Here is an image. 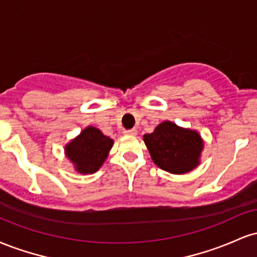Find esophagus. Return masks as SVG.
<instances>
[{
  "instance_id": "34e87169",
  "label": "esophagus",
  "mask_w": 257,
  "mask_h": 257,
  "mask_svg": "<svg viewBox=\"0 0 257 257\" xmlns=\"http://www.w3.org/2000/svg\"><path fill=\"white\" fill-rule=\"evenodd\" d=\"M125 135H129V137H134V135L138 134L137 129H129V131H124Z\"/></svg>"
}]
</instances>
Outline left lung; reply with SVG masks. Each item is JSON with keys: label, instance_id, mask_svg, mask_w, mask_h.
<instances>
[{"label": "left lung", "instance_id": "1", "mask_svg": "<svg viewBox=\"0 0 257 257\" xmlns=\"http://www.w3.org/2000/svg\"><path fill=\"white\" fill-rule=\"evenodd\" d=\"M144 143L153 163L176 175L196 169L204 149V140L198 132L182 128L170 120H164L151 134L144 135Z\"/></svg>", "mask_w": 257, "mask_h": 257}]
</instances>
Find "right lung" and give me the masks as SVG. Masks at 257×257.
<instances>
[{"label": "right lung", "instance_id": "1", "mask_svg": "<svg viewBox=\"0 0 257 257\" xmlns=\"http://www.w3.org/2000/svg\"><path fill=\"white\" fill-rule=\"evenodd\" d=\"M113 140L100 129L88 125L65 145V156L79 174H93L101 168L107 158Z\"/></svg>", "mask_w": 257, "mask_h": 257}]
</instances>
